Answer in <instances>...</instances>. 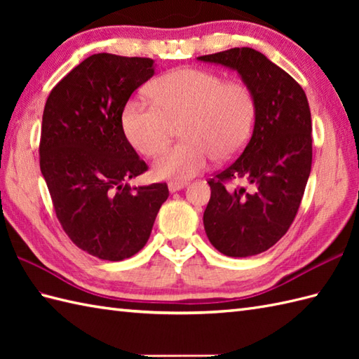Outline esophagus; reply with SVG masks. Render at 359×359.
<instances>
[{"label":"esophagus","instance_id":"esophagus-1","mask_svg":"<svg viewBox=\"0 0 359 359\" xmlns=\"http://www.w3.org/2000/svg\"><path fill=\"white\" fill-rule=\"evenodd\" d=\"M187 185V182H170V184H168V189H170V193H175L184 189Z\"/></svg>","mask_w":359,"mask_h":359}]
</instances>
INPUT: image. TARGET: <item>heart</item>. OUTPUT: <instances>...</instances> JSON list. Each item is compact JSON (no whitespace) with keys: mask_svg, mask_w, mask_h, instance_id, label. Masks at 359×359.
Here are the masks:
<instances>
[{"mask_svg":"<svg viewBox=\"0 0 359 359\" xmlns=\"http://www.w3.org/2000/svg\"><path fill=\"white\" fill-rule=\"evenodd\" d=\"M151 103L131 98L121 111L128 142L144 156H156L170 142L172 123H179L185 142L166 149L154 163L158 179L188 180L203 171L215 157H236L250 140L256 118L251 89L220 75L184 67L151 83Z\"/></svg>","mask_w":359,"mask_h":359,"instance_id":"heart-1","label":"heart"}]
</instances>
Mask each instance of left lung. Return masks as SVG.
I'll use <instances>...</instances> for the list:
<instances>
[{"instance_id":"1","label":"left lung","mask_w":359,"mask_h":359,"mask_svg":"<svg viewBox=\"0 0 359 359\" xmlns=\"http://www.w3.org/2000/svg\"><path fill=\"white\" fill-rule=\"evenodd\" d=\"M199 62L236 71L256 100L251 139L242 154L208 184L203 226L211 245L230 257L273 247L292 225L311 170V116L294 79L251 48H233ZM245 189H225L226 181Z\"/></svg>"}]
</instances>
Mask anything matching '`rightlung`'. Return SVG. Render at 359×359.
Here are the masks:
<instances>
[{
    "label": "right lung",
    "mask_w": 359,
    "mask_h": 359,
    "mask_svg": "<svg viewBox=\"0 0 359 359\" xmlns=\"http://www.w3.org/2000/svg\"><path fill=\"white\" fill-rule=\"evenodd\" d=\"M154 75V60L95 53L50 90L40 168L71 241L103 261H123L148 242L166 184L131 187L148 170L128 142L121 111Z\"/></svg>",
    "instance_id": "obj_1"
}]
</instances>
